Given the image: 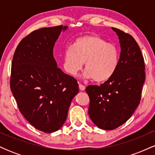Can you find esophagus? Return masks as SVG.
I'll return each mask as SVG.
<instances>
[{"label": "esophagus", "instance_id": "1", "mask_svg": "<svg viewBox=\"0 0 155 155\" xmlns=\"http://www.w3.org/2000/svg\"><path fill=\"white\" fill-rule=\"evenodd\" d=\"M79 90H81V91H84V90H85V86L81 84H79Z\"/></svg>", "mask_w": 155, "mask_h": 155}]
</instances>
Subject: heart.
Instances as JSON below:
<instances>
[{
  "label": "heart",
  "mask_w": 155,
  "mask_h": 155,
  "mask_svg": "<svg viewBox=\"0 0 155 155\" xmlns=\"http://www.w3.org/2000/svg\"><path fill=\"white\" fill-rule=\"evenodd\" d=\"M119 59V51L114 44L100 35L89 34L76 38L71 47L65 49L63 66L68 74L76 76L84 63V77L103 82L114 75Z\"/></svg>",
  "instance_id": "heart-1"
}]
</instances>
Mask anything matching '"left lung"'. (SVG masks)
Returning <instances> with one entry per match:
<instances>
[{
    "mask_svg": "<svg viewBox=\"0 0 155 155\" xmlns=\"http://www.w3.org/2000/svg\"><path fill=\"white\" fill-rule=\"evenodd\" d=\"M120 41L121 52L114 75L100 86L90 85L88 114L94 124L111 130L130 118L139 105L145 81V65L138 44L127 33L111 28Z\"/></svg>",
    "mask_w": 155,
    "mask_h": 155,
    "instance_id": "1",
    "label": "left lung"
}]
</instances>
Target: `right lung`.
Returning <instances> with one entry per match:
<instances>
[{
  "mask_svg": "<svg viewBox=\"0 0 155 155\" xmlns=\"http://www.w3.org/2000/svg\"><path fill=\"white\" fill-rule=\"evenodd\" d=\"M67 26L44 28L19 42L12 64L10 87L19 111L35 128L53 133L63 126L79 92L72 76L58 68L53 48Z\"/></svg>",
  "mask_w": 155,
  "mask_h": 155,
  "instance_id": "1",
  "label": "right lung"
}]
</instances>
